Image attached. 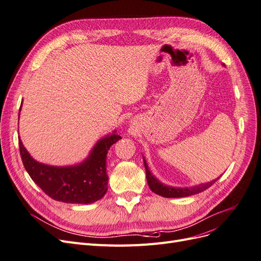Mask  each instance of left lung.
Segmentation results:
<instances>
[{
  "label": "left lung",
  "mask_w": 261,
  "mask_h": 261,
  "mask_svg": "<svg viewBox=\"0 0 261 261\" xmlns=\"http://www.w3.org/2000/svg\"><path fill=\"white\" fill-rule=\"evenodd\" d=\"M144 164L146 168V176H147V181L149 184V187L151 188V191L156 194L160 195L162 197H167V198H179V197H187V196H192L195 194L201 193L203 191H206L207 188L213 185V183H216L217 179L211 180L209 183L206 184H201L198 186H194V187H189V188H176V187H170V186H165L161 184L159 180H158L155 177L152 176L151 173H150L148 165L144 159Z\"/></svg>",
  "instance_id": "1"
}]
</instances>
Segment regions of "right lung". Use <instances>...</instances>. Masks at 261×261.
<instances>
[{"instance_id":"1","label":"right lung","mask_w":261,"mask_h":261,"mask_svg":"<svg viewBox=\"0 0 261 261\" xmlns=\"http://www.w3.org/2000/svg\"><path fill=\"white\" fill-rule=\"evenodd\" d=\"M20 112V110H19ZM121 136L105 137L92 149L84 163L76 167L57 168L35 161L18 138L23 167L29 176L52 199L68 203H91L101 199L108 189V150Z\"/></svg>"}]
</instances>
